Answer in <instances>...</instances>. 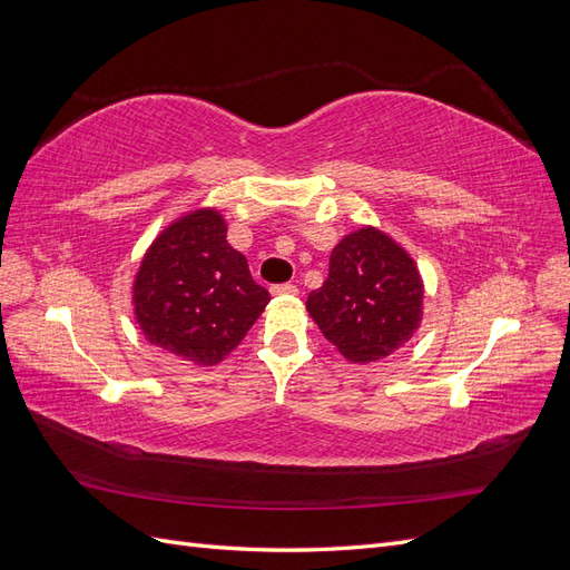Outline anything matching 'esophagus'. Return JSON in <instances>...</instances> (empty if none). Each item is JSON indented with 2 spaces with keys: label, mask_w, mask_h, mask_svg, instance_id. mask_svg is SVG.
Here are the masks:
<instances>
[{
  "label": "esophagus",
  "mask_w": 570,
  "mask_h": 570,
  "mask_svg": "<svg viewBox=\"0 0 570 570\" xmlns=\"http://www.w3.org/2000/svg\"><path fill=\"white\" fill-rule=\"evenodd\" d=\"M297 285H292V283H283V285H273L271 287V295L273 297H287V295H297Z\"/></svg>",
  "instance_id": "obj_1"
}]
</instances>
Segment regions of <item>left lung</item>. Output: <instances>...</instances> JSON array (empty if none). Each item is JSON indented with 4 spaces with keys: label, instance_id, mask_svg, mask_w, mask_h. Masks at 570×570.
Masks as SVG:
<instances>
[{
    "label": "left lung",
    "instance_id": "obj_1",
    "mask_svg": "<svg viewBox=\"0 0 570 570\" xmlns=\"http://www.w3.org/2000/svg\"><path fill=\"white\" fill-rule=\"evenodd\" d=\"M423 278L409 252L373 226L344 235L325 283L306 299L321 333L352 364L404 347L423 321Z\"/></svg>",
    "mask_w": 570,
    "mask_h": 570
}]
</instances>
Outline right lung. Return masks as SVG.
<instances>
[{"label":"right lung","instance_id":"1","mask_svg":"<svg viewBox=\"0 0 570 570\" xmlns=\"http://www.w3.org/2000/svg\"><path fill=\"white\" fill-rule=\"evenodd\" d=\"M220 212H189L149 245L132 283L135 321L149 344L197 366L226 358L271 302Z\"/></svg>","mask_w":570,"mask_h":570}]
</instances>
